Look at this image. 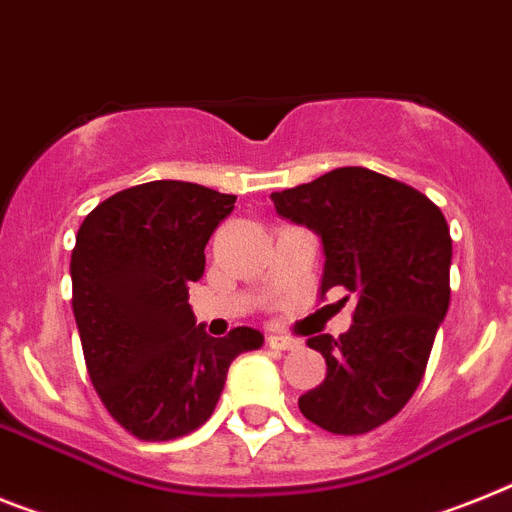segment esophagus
<instances>
[{
	"mask_svg": "<svg viewBox=\"0 0 512 512\" xmlns=\"http://www.w3.org/2000/svg\"><path fill=\"white\" fill-rule=\"evenodd\" d=\"M266 344H269L272 349H285V352L298 349V342H295V339H290V336H279V334L266 336Z\"/></svg>",
	"mask_w": 512,
	"mask_h": 512,
	"instance_id": "obj_1",
	"label": "esophagus"
}]
</instances>
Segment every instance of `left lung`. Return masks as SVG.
<instances>
[{
	"mask_svg": "<svg viewBox=\"0 0 512 512\" xmlns=\"http://www.w3.org/2000/svg\"><path fill=\"white\" fill-rule=\"evenodd\" d=\"M272 202L321 238V298L334 287L357 298L349 331L308 339L326 381L300 396V412L334 435L375 430L417 391L448 313V222L425 194L368 168H336Z\"/></svg>",
	"mask_w": 512,
	"mask_h": 512,
	"instance_id": "1",
	"label": "left lung"
}]
</instances>
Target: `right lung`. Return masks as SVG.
I'll return each mask as SVG.
<instances>
[{"mask_svg":"<svg viewBox=\"0 0 512 512\" xmlns=\"http://www.w3.org/2000/svg\"><path fill=\"white\" fill-rule=\"evenodd\" d=\"M235 196L186 181H150L87 214L72 251V310L87 373L111 417L139 440L189 435L212 417L227 368L264 334L214 339L196 326L189 285Z\"/></svg>","mask_w":512,"mask_h":512,"instance_id":"1","label":"right lung"}]
</instances>
